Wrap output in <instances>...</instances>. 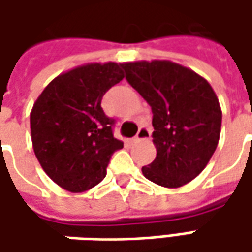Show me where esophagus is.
<instances>
[{"label":"esophagus","mask_w":252,"mask_h":252,"mask_svg":"<svg viewBox=\"0 0 252 252\" xmlns=\"http://www.w3.org/2000/svg\"><path fill=\"white\" fill-rule=\"evenodd\" d=\"M151 136V129L149 127V126H141L140 129H139V131H137V134L131 139V141L133 143H137V141L140 140H149Z\"/></svg>","instance_id":"1"}]
</instances>
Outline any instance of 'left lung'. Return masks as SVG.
Segmentation results:
<instances>
[{"instance_id": "obj_1", "label": "left lung", "mask_w": 252, "mask_h": 252, "mask_svg": "<svg viewBox=\"0 0 252 252\" xmlns=\"http://www.w3.org/2000/svg\"><path fill=\"white\" fill-rule=\"evenodd\" d=\"M126 80L153 112L156 160L141 172L164 188L196 178L216 150L221 108L210 84L188 67L169 60L122 63Z\"/></svg>"}]
</instances>
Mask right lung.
<instances>
[{
    "label": "right lung",
    "instance_id": "add662e5",
    "mask_svg": "<svg viewBox=\"0 0 252 252\" xmlns=\"http://www.w3.org/2000/svg\"><path fill=\"white\" fill-rule=\"evenodd\" d=\"M118 63H88L57 75L31 112L34 156L44 172L68 192H85L106 175L112 154L123 141L112 134L113 119L102 96L125 77Z\"/></svg>",
    "mask_w": 252,
    "mask_h": 252
}]
</instances>
